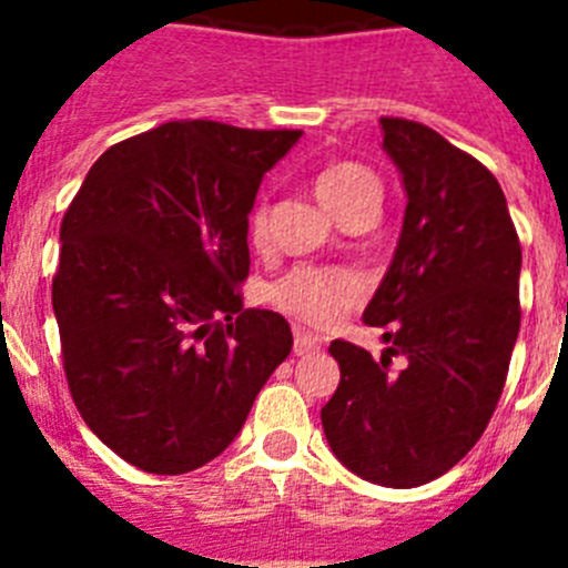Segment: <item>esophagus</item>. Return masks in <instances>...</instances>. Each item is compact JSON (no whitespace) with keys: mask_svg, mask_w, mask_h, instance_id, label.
I'll use <instances>...</instances> for the list:
<instances>
[{"mask_svg":"<svg viewBox=\"0 0 568 568\" xmlns=\"http://www.w3.org/2000/svg\"><path fill=\"white\" fill-rule=\"evenodd\" d=\"M295 355H310V353H318L321 349V338L310 329H301L295 327V344H293Z\"/></svg>","mask_w":568,"mask_h":568,"instance_id":"obj_1","label":"esophagus"}]
</instances>
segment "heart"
I'll list each match as a JSON object with an SVG mask.
<instances>
[{
  "label": "heart",
  "mask_w": 568,
  "mask_h": 568,
  "mask_svg": "<svg viewBox=\"0 0 568 568\" xmlns=\"http://www.w3.org/2000/svg\"><path fill=\"white\" fill-rule=\"evenodd\" d=\"M315 195L329 213L341 215L346 207L364 202V199H378L381 184L373 170H366L358 162H327L313 179ZM264 230V207H255L250 213V235L253 241L261 239ZM361 275L346 267H310L301 264L287 275H281L275 284H270L267 298L273 301L281 313L295 315V318L324 327L333 324L346 307L358 301Z\"/></svg>",
  "instance_id": "1"
}]
</instances>
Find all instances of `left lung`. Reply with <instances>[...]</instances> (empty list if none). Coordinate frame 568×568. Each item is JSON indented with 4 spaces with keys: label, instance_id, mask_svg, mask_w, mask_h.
Returning <instances> with one entry per match:
<instances>
[{
    "label": "left lung",
    "instance_id": "1",
    "mask_svg": "<svg viewBox=\"0 0 568 568\" xmlns=\"http://www.w3.org/2000/svg\"><path fill=\"white\" fill-rule=\"evenodd\" d=\"M404 175L395 258L364 310L381 361L333 341L341 384L321 409L335 458L358 478L413 489L478 444L504 393L520 329V241L498 179L433 128L381 119ZM407 364L392 369V355Z\"/></svg>",
    "mask_w": 568,
    "mask_h": 568
}]
</instances>
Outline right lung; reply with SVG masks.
I'll use <instances>...</instances> for the list:
<instances>
[{"mask_svg":"<svg viewBox=\"0 0 568 568\" xmlns=\"http://www.w3.org/2000/svg\"><path fill=\"white\" fill-rule=\"evenodd\" d=\"M301 130L168 122L113 144L62 219L53 313L84 424L119 458L184 475L222 455L293 349L244 310L247 215Z\"/></svg>","mask_w":568,"mask_h":568,"instance_id":"obj_1","label":"right lung"}]
</instances>
